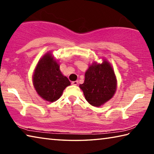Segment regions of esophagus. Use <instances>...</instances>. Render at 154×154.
I'll return each mask as SVG.
<instances>
[{"label": "esophagus", "instance_id": "obj_1", "mask_svg": "<svg viewBox=\"0 0 154 154\" xmlns=\"http://www.w3.org/2000/svg\"><path fill=\"white\" fill-rule=\"evenodd\" d=\"M71 83H72V85H77L78 84V82L77 81H75V82H72Z\"/></svg>", "mask_w": 154, "mask_h": 154}]
</instances>
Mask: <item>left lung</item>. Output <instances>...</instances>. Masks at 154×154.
Returning <instances> with one entry per match:
<instances>
[{
  "mask_svg": "<svg viewBox=\"0 0 154 154\" xmlns=\"http://www.w3.org/2000/svg\"><path fill=\"white\" fill-rule=\"evenodd\" d=\"M85 98L91 105L100 106L113 97L117 89V79L111 64L103 60L102 64L93 62L79 85Z\"/></svg>",
  "mask_w": 154,
  "mask_h": 154,
  "instance_id": "left-lung-1",
  "label": "left lung"
}]
</instances>
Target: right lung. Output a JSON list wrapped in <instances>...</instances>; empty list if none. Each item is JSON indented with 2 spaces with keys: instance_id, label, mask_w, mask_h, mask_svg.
Instances as JSON below:
<instances>
[{
  "instance_id": "obj_1",
  "label": "right lung",
  "mask_w": 154,
  "mask_h": 154,
  "mask_svg": "<svg viewBox=\"0 0 154 154\" xmlns=\"http://www.w3.org/2000/svg\"><path fill=\"white\" fill-rule=\"evenodd\" d=\"M32 82L38 94L50 103L60 98L64 90L71 85L69 79L62 74L59 64L50 52L38 62L32 75Z\"/></svg>"
}]
</instances>
